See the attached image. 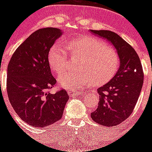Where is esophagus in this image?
<instances>
[{
  "label": "esophagus",
  "mask_w": 152,
  "mask_h": 152,
  "mask_svg": "<svg viewBox=\"0 0 152 152\" xmlns=\"http://www.w3.org/2000/svg\"><path fill=\"white\" fill-rule=\"evenodd\" d=\"M68 93L70 96H78V95L85 94V92H80L78 91H69Z\"/></svg>",
  "instance_id": "obj_1"
}]
</instances>
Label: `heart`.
Wrapping results in <instances>:
<instances>
[{
  "label": "heart",
  "instance_id": "heart-1",
  "mask_svg": "<svg viewBox=\"0 0 152 152\" xmlns=\"http://www.w3.org/2000/svg\"><path fill=\"white\" fill-rule=\"evenodd\" d=\"M66 49L73 56L80 57L77 71L67 72L58 77V84L67 90H78L88 84H99L109 80L115 75L119 65V57L115 49L95 37L83 36L68 41ZM48 61L51 69L59 75L68 65V54L58 43L49 51Z\"/></svg>",
  "mask_w": 152,
  "mask_h": 152
}]
</instances>
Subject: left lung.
I'll use <instances>...</instances> for the list:
<instances>
[{"label": "left lung", "instance_id": "left-lung-1", "mask_svg": "<svg viewBox=\"0 0 152 152\" xmlns=\"http://www.w3.org/2000/svg\"><path fill=\"white\" fill-rule=\"evenodd\" d=\"M110 42L119 55L120 66L116 75L97 89L98 107L91 118L98 124L115 126L126 120L133 111L142 91L144 73L135 49L116 33L110 30H91Z\"/></svg>", "mask_w": 152, "mask_h": 152}]
</instances>
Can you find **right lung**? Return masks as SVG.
<instances>
[{
	"mask_svg": "<svg viewBox=\"0 0 152 152\" xmlns=\"http://www.w3.org/2000/svg\"><path fill=\"white\" fill-rule=\"evenodd\" d=\"M61 35L58 28L35 31L16 49L7 66V92L20 119L35 127H45L60 120L67 101L66 91L49 93L56 84L48 54Z\"/></svg>",
	"mask_w": 152,
	"mask_h": 152,
	"instance_id": "right-lung-1",
	"label": "right lung"
}]
</instances>
